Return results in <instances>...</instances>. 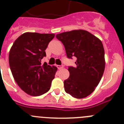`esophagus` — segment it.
Returning <instances> with one entry per match:
<instances>
[{
	"label": "esophagus",
	"instance_id": "34e87169",
	"mask_svg": "<svg viewBox=\"0 0 124 124\" xmlns=\"http://www.w3.org/2000/svg\"><path fill=\"white\" fill-rule=\"evenodd\" d=\"M56 66H57V68H58V70H61V69L63 68V67H64V66H63V65H57Z\"/></svg>",
	"mask_w": 124,
	"mask_h": 124
}]
</instances>
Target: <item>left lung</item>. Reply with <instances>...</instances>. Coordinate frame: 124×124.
I'll use <instances>...</instances> for the list:
<instances>
[{
	"mask_svg": "<svg viewBox=\"0 0 124 124\" xmlns=\"http://www.w3.org/2000/svg\"><path fill=\"white\" fill-rule=\"evenodd\" d=\"M56 37L64 45L68 58H77L76 66L68 67L70 77L64 81L66 93L77 99L86 97L95 90L104 71L102 43L83 30L61 33Z\"/></svg>",
	"mask_w": 124,
	"mask_h": 124,
	"instance_id": "obj_1",
	"label": "left lung"
}]
</instances>
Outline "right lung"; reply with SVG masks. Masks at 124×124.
<instances>
[{"mask_svg": "<svg viewBox=\"0 0 124 124\" xmlns=\"http://www.w3.org/2000/svg\"><path fill=\"white\" fill-rule=\"evenodd\" d=\"M53 33L27 32L14 41L8 56L9 65L18 86L28 94L38 96L50 90L57 68L41 63Z\"/></svg>", "mask_w": 124, "mask_h": 124, "instance_id": "right-lung-1", "label": "right lung"}]
</instances>
